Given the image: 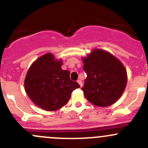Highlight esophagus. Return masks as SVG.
Listing matches in <instances>:
<instances>
[{
    "label": "esophagus",
    "instance_id": "obj_1",
    "mask_svg": "<svg viewBox=\"0 0 148 148\" xmlns=\"http://www.w3.org/2000/svg\"><path fill=\"white\" fill-rule=\"evenodd\" d=\"M77 82L79 83V84L80 85V86H82V85H83V84H82V80H80V79H79V80H77Z\"/></svg>",
    "mask_w": 148,
    "mask_h": 148
}]
</instances>
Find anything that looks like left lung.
Returning a JSON list of instances; mask_svg holds the SVG:
<instances>
[{"mask_svg":"<svg viewBox=\"0 0 148 148\" xmlns=\"http://www.w3.org/2000/svg\"><path fill=\"white\" fill-rule=\"evenodd\" d=\"M87 74L82 91L89 102L98 107H109L122 96L126 87L125 67L117 58L102 49H93L82 58Z\"/></svg>","mask_w":148,"mask_h":148,"instance_id":"left-lung-1","label":"left lung"}]
</instances>
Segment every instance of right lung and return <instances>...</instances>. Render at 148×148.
I'll return each instance as SVG.
<instances>
[{"instance_id":"right-lung-1","label":"right lung","mask_w":148,"mask_h":148,"mask_svg":"<svg viewBox=\"0 0 148 148\" xmlns=\"http://www.w3.org/2000/svg\"><path fill=\"white\" fill-rule=\"evenodd\" d=\"M62 59L51 53L40 56L28 69L24 81L26 94L36 106L55 111L65 105L74 89L80 86L70 79V72L62 69Z\"/></svg>"}]
</instances>
